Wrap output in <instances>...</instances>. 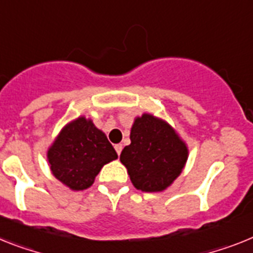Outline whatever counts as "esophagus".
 Wrapping results in <instances>:
<instances>
[{
  "instance_id": "1",
  "label": "esophagus",
  "mask_w": 253,
  "mask_h": 253,
  "mask_svg": "<svg viewBox=\"0 0 253 253\" xmlns=\"http://www.w3.org/2000/svg\"><path fill=\"white\" fill-rule=\"evenodd\" d=\"M122 144H116V145H114V149H116V152H117V154H118V156H120L121 154V152H122Z\"/></svg>"
}]
</instances>
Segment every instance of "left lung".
<instances>
[{
  "label": "left lung",
  "mask_w": 253,
  "mask_h": 253,
  "mask_svg": "<svg viewBox=\"0 0 253 253\" xmlns=\"http://www.w3.org/2000/svg\"><path fill=\"white\" fill-rule=\"evenodd\" d=\"M130 139L120 159L133 186L148 193L169 188L185 166L186 144L166 121L148 113L135 118Z\"/></svg>",
  "instance_id": "8db88e82"
}]
</instances>
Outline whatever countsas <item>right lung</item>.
Masks as SVG:
<instances>
[{
  "instance_id": "1",
  "label": "right lung",
  "mask_w": 253,
  "mask_h": 253,
  "mask_svg": "<svg viewBox=\"0 0 253 253\" xmlns=\"http://www.w3.org/2000/svg\"><path fill=\"white\" fill-rule=\"evenodd\" d=\"M117 158L105 133L84 117L64 126L47 150L52 175L72 190L90 188L104 165Z\"/></svg>"
}]
</instances>
